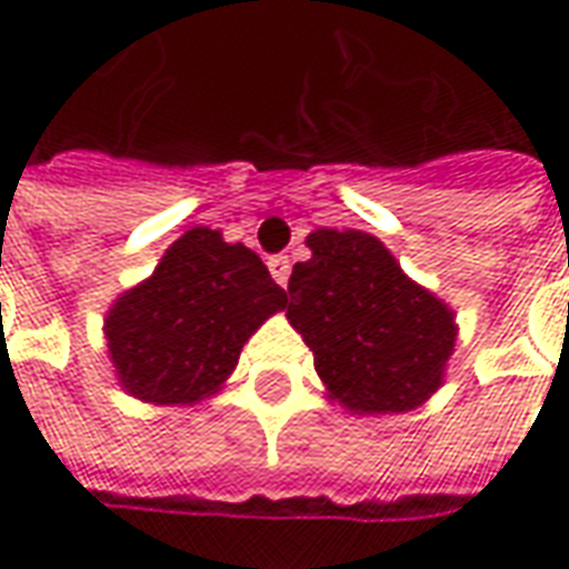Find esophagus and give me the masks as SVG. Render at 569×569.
Returning a JSON list of instances; mask_svg holds the SVG:
<instances>
[{"label": "esophagus", "mask_w": 569, "mask_h": 569, "mask_svg": "<svg viewBox=\"0 0 569 569\" xmlns=\"http://www.w3.org/2000/svg\"><path fill=\"white\" fill-rule=\"evenodd\" d=\"M269 272H272V278H276L278 284L284 288V284H288V278H291V259L272 257L269 259Z\"/></svg>", "instance_id": "34e87169"}]
</instances>
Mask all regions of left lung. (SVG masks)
I'll return each mask as SVG.
<instances>
[{
	"mask_svg": "<svg viewBox=\"0 0 569 569\" xmlns=\"http://www.w3.org/2000/svg\"><path fill=\"white\" fill-rule=\"evenodd\" d=\"M288 281L300 331L331 400L357 417L417 410L445 385L457 341L453 310L400 269L382 240L316 228Z\"/></svg>",
	"mask_w": 569,
	"mask_h": 569,
	"instance_id": "obj_1",
	"label": "left lung"
}]
</instances>
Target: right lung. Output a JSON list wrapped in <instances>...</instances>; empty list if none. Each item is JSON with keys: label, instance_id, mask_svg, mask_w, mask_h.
<instances>
[{"label": "right lung", "instance_id": "right-lung-1", "mask_svg": "<svg viewBox=\"0 0 569 569\" xmlns=\"http://www.w3.org/2000/svg\"><path fill=\"white\" fill-rule=\"evenodd\" d=\"M284 307L288 293L250 247L190 228L102 319L118 385L156 407L212 398L250 335Z\"/></svg>", "mask_w": 569, "mask_h": 569}]
</instances>
